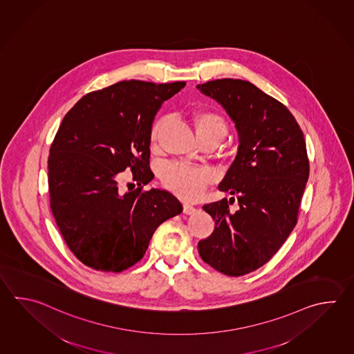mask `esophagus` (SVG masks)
Segmentation results:
<instances>
[{
	"instance_id": "esophagus-1",
	"label": "esophagus",
	"mask_w": 354,
	"mask_h": 354,
	"mask_svg": "<svg viewBox=\"0 0 354 354\" xmlns=\"http://www.w3.org/2000/svg\"><path fill=\"white\" fill-rule=\"evenodd\" d=\"M183 212H184L185 214H188V216H192V214H194L195 212H196V208H194L193 205L184 204V205H183Z\"/></svg>"
}]
</instances>
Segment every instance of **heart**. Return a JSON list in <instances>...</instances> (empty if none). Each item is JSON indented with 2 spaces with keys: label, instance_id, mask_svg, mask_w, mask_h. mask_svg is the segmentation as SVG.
I'll return each instance as SVG.
<instances>
[{
  "label": "heart",
  "instance_id": "b5f03b06",
  "mask_svg": "<svg viewBox=\"0 0 354 354\" xmlns=\"http://www.w3.org/2000/svg\"><path fill=\"white\" fill-rule=\"evenodd\" d=\"M196 136L199 141H214L219 144L227 135V123L223 117L216 112L201 111L193 115ZM165 124V118H160L152 126L150 141L155 144L160 130ZM162 184L174 194L184 201H195L202 196L212 181V174L207 169L193 167L185 164H166L160 170Z\"/></svg>",
  "mask_w": 354,
  "mask_h": 354
}]
</instances>
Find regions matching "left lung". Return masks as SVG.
Here are the masks:
<instances>
[{
    "instance_id": "1",
    "label": "left lung",
    "mask_w": 354,
    "mask_h": 354,
    "mask_svg": "<svg viewBox=\"0 0 354 354\" xmlns=\"http://www.w3.org/2000/svg\"><path fill=\"white\" fill-rule=\"evenodd\" d=\"M196 88L222 104L239 138L237 156L218 187L233 196L203 205L216 227L198 251L216 271L242 276L263 266L296 225L309 179L306 144L289 109L252 83L224 78ZM234 196L240 208L231 212Z\"/></svg>"
}]
</instances>
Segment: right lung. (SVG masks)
I'll return each instance as SVG.
<instances>
[{
    "label": "right lung",
    "instance_id": "add662e5",
    "mask_svg": "<svg viewBox=\"0 0 354 354\" xmlns=\"http://www.w3.org/2000/svg\"><path fill=\"white\" fill-rule=\"evenodd\" d=\"M184 87L123 80L83 95L63 118L48 159L51 213L86 266L104 272L133 266L160 224L183 212L171 193L144 187L153 179L155 115ZM127 168L138 188L123 192L118 183Z\"/></svg>",
    "mask_w": 354,
    "mask_h": 354
}]
</instances>
